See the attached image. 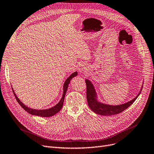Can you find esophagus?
Returning a JSON list of instances; mask_svg holds the SVG:
<instances>
[{"instance_id": "34e87169", "label": "esophagus", "mask_w": 154, "mask_h": 154, "mask_svg": "<svg viewBox=\"0 0 154 154\" xmlns=\"http://www.w3.org/2000/svg\"><path fill=\"white\" fill-rule=\"evenodd\" d=\"M79 70H80V71L81 72V71H82V70L84 69V66L82 65V66H80V67H79Z\"/></svg>"}]
</instances>
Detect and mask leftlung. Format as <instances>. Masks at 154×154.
<instances>
[{
  "mask_svg": "<svg viewBox=\"0 0 154 154\" xmlns=\"http://www.w3.org/2000/svg\"><path fill=\"white\" fill-rule=\"evenodd\" d=\"M85 81L87 86V100H88V103L89 108L92 111L97 113V114L103 116H110L117 115L118 113L122 112V111L128 108L130 106H131L133 103H134L137 98L138 97L140 94L141 93L143 88L142 87L141 90H140V92L138 93V94L134 99H132L131 101L121 105L111 106L108 104H105L97 101L96 92L95 91L94 88L92 84L88 79H86Z\"/></svg>",
  "mask_w": 154,
  "mask_h": 154,
  "instance_id": "8db88e82",
  "label": "left lung"
}]
</instances>
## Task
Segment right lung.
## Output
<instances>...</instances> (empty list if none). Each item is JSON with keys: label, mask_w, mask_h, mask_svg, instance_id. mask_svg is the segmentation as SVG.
<instances>
[{"label": "right lung", "mask_w": 154, "mask_h": 154, "mask_svg": "<svg viewBox=\"0 0 154 154\" xmlns=\"http://www.w3.org/2000/svg\"><path fill=\"white\" fill-rule=\"evenodd\" d=\"M77 75V72H75L74 73H73L72 74H71L67 78V79L66 80L64 84H63V96H62V97L61 100H60V102L57 105L52 107V108H51L47 109H43V110H40L39 109V110H37V109H33L28 108V106H26V105H24L21 101H20V100L17 98V97L16 94H15L14 90H13L12 88V89L13 93H14V96H15V97H16V99L17 100V103L20 104V106H21L25 111H26L28 112H29V114H31L32 115H36V116H42V117H50V116H52L53 115H55V114H57V113L59 111L61 110L62 106H63L65 96V94L66 92V91H67L69 84V83H70V82L71 81V79L73 77H75Z\"/></svg>", "instance_id": "obj_1"}]
</instances>
